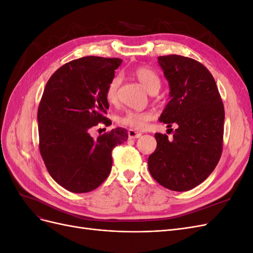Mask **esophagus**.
<instances>
[{
  "label": "esophagus",
  "instance_id": "obj_1",
  "mask_svg": "<svg viewBox=\"0 0 253 253\" xmlns=\"http://www.w3.org/2000/svg\"><path fill=\"white\" fill-rule=\"evenodd\" d=\"M127 135H128L129 139H135V138H139V137L141 136V133L136 132V131H134V129H128Z\"/></svg>",
  "mask_w": 253,
  "mask_h": 253
}]
</instances>
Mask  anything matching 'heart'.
Segmentation results:
<instances>
[{
    "instance_id": "1",
    "label": "heart",
    "mask_w": 253,
    "mask_h": 253,
    "mask_svg": "<svg viewBox=\"0 0 253 253\" xmlns=\"http://www.w3.org/2000/svg\"><path fill=\"white\" fill-rule=\"evenodd\" d=\"M133 75L144 86L149 93L156 94L162 86V80L156 72L149 67L138 66L133 70ZM121 83L119 76H114L105 89V98L110 103L118 100V91ZM153 119V113L150 111H126L117 118L118 124L126 126L132 129L142 131L148 126V122Z\"/></svg>"
}]
</instances>
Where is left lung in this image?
Masks as SVG:
<instances>
[{
    "instance_id": "1",
    "label": "left lung",
    "mask_w": 253,
    "mask_h": 253,
    "mask_svg": "<svg viewBox=\"0 0 253 253\" xmlns=\"http://www.w3.org/2000/svg\"><path fill=\"white\" fill-rule=\"evenodd\" d=\"M158 60L171 90L159 120L168 127L178 126L171 141L166 134H155L157 147L149 156V171L162 186L182 192L202 183L219 162L224 104L215 80L201 62L178 55Z\"/></svg>"
}]
</instances>
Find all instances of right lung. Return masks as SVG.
Masks as SVG:
<instances>
[{"label":"right lung","instance_id":"right-lung-1","mask_svg":"<svg viewBox=\"0 0 253 253\" xmlns=\"http://www.w3.org/2000/svg\"><path fill=\"white\" fill-rule=\"evenodd\" d=\"M119 58L83 57L51 75L38 109L39 149L53 180L74 193L98 188L108 177L112 151L127 139L116 127L95 140L91 126H111L105 89L120 66Z\"/></svg>","mask_w":253,"mask_h":253}]
</instances>
